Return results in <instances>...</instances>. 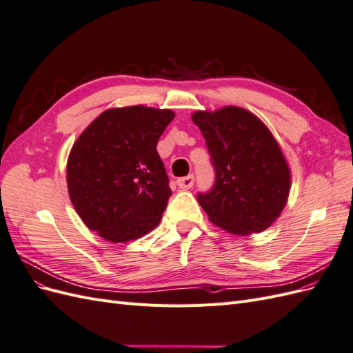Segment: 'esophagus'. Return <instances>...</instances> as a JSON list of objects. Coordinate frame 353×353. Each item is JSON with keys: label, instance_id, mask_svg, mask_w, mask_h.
Returning a JSON list of instances; mask_svg holds the SVG:
<instances>
[{"label": "esophagus", "instance_id": "esophagus-1", "mask_svg": "<svg viewBox=\"0 0 353 353\" xmlns=\"http://www.w3.org/2000/svg\"><path fill=\"white\" fill-rule=\"evenodd\" d=\"M176 184L179 188L183 190H188L194 185V176L193 175H188V176H184V178H178L176 179Z\"/></svg>", "mask_w": 353, "mask_h": 353}]
</instances>
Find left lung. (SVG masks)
I'll list each match as a JSON object with an SVG mask.
<instances>
[{"label": "left lung", "mask_w": 353, "mask_h": 353, "mask_svg": "<svg viewBox=\"0 0 353 353\" xmlns=\"http://www.w3.org/2000/svg\"><path fill=\"white\" fill-rule=\"evenodd\" d=\"M216 179L200 206L216 227L239 236L261 232L281 215L290 193V169L266 125L249 110L227 105L196 112Z\"/></svg>", "instance_id": "1"}]
</instances>
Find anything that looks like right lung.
<instances>
[{"mask_svg":"<svg viewBox=\"0 0 353 353\" xmlns=\"http://www.w3.org/2000/svg\"><path fill=\"white\" fill-rule=\"evenodd\" d=\"M175 117L145 105L109 109L87 126L68 159V190L85 225L112 243L157 227L172 194L156 145Z\"/></svg>","mask_w":353,"mask_h":353,"instance_id":"obj_1","label":"right lung"}]
</instances>
